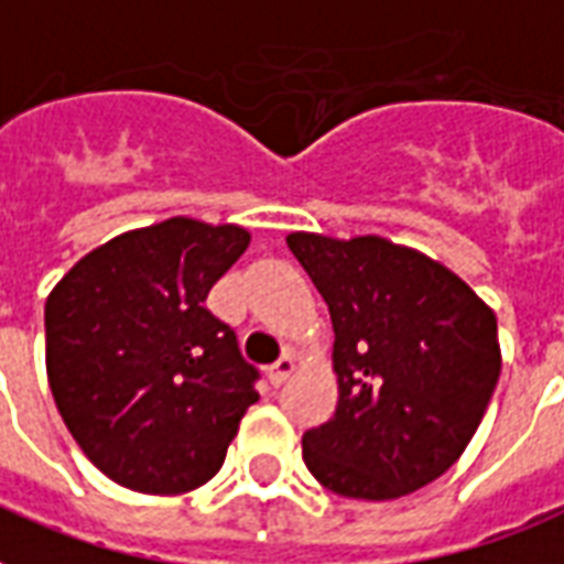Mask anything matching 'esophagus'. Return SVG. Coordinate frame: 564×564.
Instances as JSON below:
<instances>
[{"label": "esophagus", "instance_id": "34e87169", "mask_svg": "<svg viewBox=\"0 0 564 564\" xmlns=\"http://www.w3.org/2000/svg\"><path fill=\"white\" fill-rule=\"evenodd\" d=\"M292 372H295V360L292 358H281L278 364H272V367L265 369V376H269V381H272L274 387H281Z\"/></svg>", "mask_w": 564, "mask_h": 564}]
</instances>
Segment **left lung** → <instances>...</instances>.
<instances>
[{"label":"left lung","mask_w":564,"mask_h":564,"mask_svg":"<svg viewBox=\"0 0 564 564\" xmlns=\"http://www.w3.org/2000/svg\"><path fill=\"white\" fill-rule=\"evenodd\" d=\"M334 325L337 411L301 437L316 482L397 500L453 467L482 423L502 355L497 316L444 263L381 236H286Z\"/></svg>","instance_id":"left-lung-1"}]
</instances>
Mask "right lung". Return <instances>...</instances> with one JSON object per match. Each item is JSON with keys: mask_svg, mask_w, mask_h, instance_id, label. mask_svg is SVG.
Here are the masks:
<instances>
[{"mask_svg": "<svg viewBox=\"0 0 564 564\" xmlns=\"http://www.w3.org/2000/svg\"><path fill=\"white\" fill-rule=\"evenodd\" d=\"M251 245L239 225L174 215L94 248L46 299V378L88 462L139 494L209 482L257 369L206 311L213 283Z\"/></svg>", "mask_w": 564, "mask_h": 564, "instance_id": "add662e5", "label": "right lung"}]
</instances>
